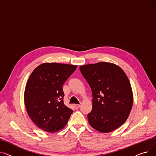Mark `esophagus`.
Returning a JSON list of instances; mask_svg holds the SVG:
<instances>
[{
    "label": "esophagus",
    "mask_w": 156,
    "mask_h": 156,
    "mask_svg": "<svg viewBox=\"0 0 156 156\" xmlns=\"http://www.w3.org/2000/svg\"><path fill=\"white\" fill-rule=\"evenodd\" d=\"M80 105H74V107L76 108V109H78L79 107H80Z\"/></svg>",
    "instance_id": "1"
}]
</instances>
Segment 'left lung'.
I'll use <instances>...</instances> for the list:
<instances>
[{
  "label": "left lung",
  "instance_id": "obj_1",
  "mask_svg": "<svg viewBox=\"0 0 156 156\" xmlns=\"http://www.w3.org/2000/svg\"><path fill=\"white\" fill-rule=\"evenodd\" d=\"M90 87L93 109L88 115L90 125L101 133H109L123 125L133 106L129 79L122 68L113 63L98 62L80 66Z\"/></svg>",
  "mask_w": 156,
  "mask_h": 156
}]
</instances>
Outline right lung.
Wrapping results in <instances>:
<instances>
[{"instance_id":"obj_1","label":"right lung","mask_w":156,"mask_h":156,"mask_svg":"<svg viewBox=\"0 0 156 156\" xmlns=\"http://www.w3.org/2000/svg\"><path fill=\"white\" fill-rule=\"evenodd\" d=\"M77 66L43 63L26 82L24 100L27 115L39 129L54 133L67 123L73 111L63 103L62 86Z\"/></svg>"}]
</instances>
